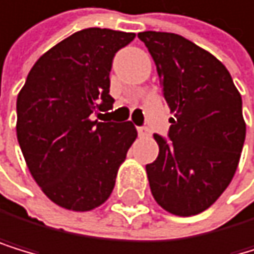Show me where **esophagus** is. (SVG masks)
Segmentation results:
<instances>
[{
	"instance_id": "34e87169",
	"label": "esophagus",
	"mask_w": 254,
	"mask_h": 254,
	"mask_svg": "<svg viewBox=\"0 0 254 254\" xmlns=\"http://www.w3.org/2000/svg\"><path fill=\"white\" fill-rule=\"evenodd\" d=\"M136 130H138L139 136H149V135H151V130H149L147 127H138Z\"/></svg>"
}]
</instances>
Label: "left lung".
<instances>
[{"label": "left lung", "mask_w": 254, "mask_h": 254, "mask_svg": "<svg viewBox=\"0 0 254 254\" xmlns=\"http://www.w3.org/2000/svg\"><path fill=\"white\" fill-rule=\"evenodd\" d=\"M174 118L158 157L146 165L155 201L174 215L206 210L234 178L245 141L242 97L214 55L173 33H138Z\"/></svg>", "instance_id": "left-lung-1"}]
</instances>
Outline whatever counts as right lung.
Wrapping results in <instances>:
<instances>
[{
  "instance_id": "add662e5",
  "label": "right lung",
  "mask_w": 254,
  "mask_h": 254,
  "mask_svg": "<svg viewBox=\"0 0 254 254\" xmlns=\"http://www.w3.org/2000/svg\"><path fill=\"white\" fill-rule=\"evenodd\" d=\"M133 39L107 28L78 31L39 58L17 97V138L29 173L64 209L103 204L136 138L130 121H92L113 108V58Z\"/></svg>"
}]
</instances>
